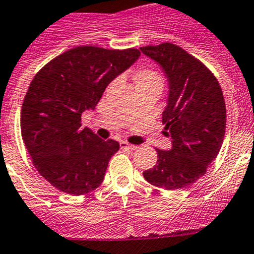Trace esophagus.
<instances>
[{"label": "esophagus", "instance_id": "obj_1", "mask_svg": "<svg viewBox=\"0 0 254 254\" xmlns=\"http://www.w3.org/2000/svg\"><path fill=\"white\" fill-rule=\"evenodd\" d=\"M120 147L123 149H127V151H135V149L138 148L136 145L130 144V143H127V142H121L120 143Z\"/></svg>", "mask_w": 254, "mask_h": 254}]
</instances>
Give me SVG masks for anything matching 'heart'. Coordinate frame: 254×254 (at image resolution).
<instances>
[{"instance_id": "heart-1", "label": "heart", "mask_w": 254, "mask_h": 254, "mask_svg": "<svg viewBox=\"0 0 254 254\" xmlns=\"http://www.w3.org/2000/svg\"><path fill=\"white\" fill-rule=\"evenodd\" d=\"M136 87H149V85H160L162 87V76L156 70L149 67H142L135 74Z\"/></svg>"}]
</instances>
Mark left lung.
Returning a JSON list of instances; mask_svg holds the SVG:
<instances>
[{"instance_id":"8db88e82","label":"left lung","mask_w":254,"mask_h":254,"mask_svg":"<svg viewBox=\"0 0 254 254\" xmlns=\"http://www.w3.org/2000/svg\"><path fill=\"white\" fill-rule=\"evenodd\" d=\"M157 61L170 83L162 114L171 151L157 149V164L143 173L158 188L176 190L197 182L217 157L226 129V106L219 81L197 57L174 43L140 47Z\"/></svg>"}]
</instances>
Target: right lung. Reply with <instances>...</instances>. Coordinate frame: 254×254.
<instances>
[{
    "label": "right lung",
    "mask_w": 254,
    "mask_h": 254,
    "mask_svg": "<svg viewBox=\"0 0 254 254\" xmlns=\"http://www.w3.org/2000/svg\"><path fill=\"white\" fill-rule=\"evenodd\" d=\"M140 56L139 50L79 46L55 57L30 83L21 107V136L32 162L51 185L81 195L102 184L116 140L81 127L110 81Z\"/></svg>",
    "instance_id": "obj_1"
}]
</instances>
